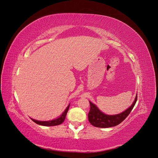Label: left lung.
Wrapping results in <instances>:
<instances>
[{
	"label": "left lung",
	"mask_w": 158,
	"mask_h": 158,
	"mask_svg": "<svg viewBox=\"0 0 158 158\" xmlns=\"http://www.w3.org/2000/svg\"><path fill=\"white\" fill-rule=\"evenodd\" d=\"M137 101V95L132 106L125 111L115 115H108L101 112L98 108L89 102L90 109L88 113V121L91 125L99 128H109L117 126L127 117Z\"/></svg>",
	"instance_id": "8db88e82"
}]
</instances>
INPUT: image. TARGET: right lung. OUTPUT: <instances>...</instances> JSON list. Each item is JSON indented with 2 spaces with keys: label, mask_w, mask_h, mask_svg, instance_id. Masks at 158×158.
Wrapping results in <instances>:
<instances>
[{
  "label": "right lung",
  "mask_w": 158,
  "mask_h": 158,
  "mask_svg": "<svg viewBox=\"0 0 158 158\" xmlns=\"http://www.w3.org/2000/svg\"><path fill=\"white\" fill-rule=\"evenodd\" d=\"M69 106L66 109H65V111L63 113V114H61V116L59 117L58 118L55 119V120H52V121H36L34 120V119H32L31 120L35 123L36 124H38V125H43V126H56V125H59L60 124L63 123L64 121L66 115V113H67L68 111H69Z\"/></svg>",
  "instance_id": "1"
}]
</instances>
